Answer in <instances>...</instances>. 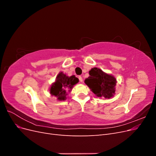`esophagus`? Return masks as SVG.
<instances>
[{"label": "esophagus", "instance_id": "1", "mask_svg": "<svg viewBox=\"0 0 156 156\" xmlns=\"http://www.w3.org/2000/svg\"><path fill=\"white\" fill-rule=\"evenodd\" d=\"M79 81L81 82V83H82L83 82V78H82V77L81 76H79Z\"/></svg>", "mask_w": 156, "mask_h": 156}]
</instances>
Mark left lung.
<instances>
[{
  "mask_svg": "<svg viewBox=\"0 0 156 156\" xmlns=\"http://www.w3.org/2000/svg\"><path fill=\"white\" fill-rule=\"evenodd\" d=\"M89 75L84 83L96 96L109 99L115 95L116 79L114 76L97 68H92Z\"/></svg>",
  "mask_w": 156,
  "mask_h": 156,
  "instance_id": "8db88e82",
  "label": "left lung"
}]
</instances>
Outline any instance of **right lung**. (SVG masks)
Masks as SVG:
<instances>
[{
  "label": "right lung",
  "mask_w": 156,
  "mask_h": 156,
  "mask_svg": "<svg viewBox=\"0 0 156 156\" xmlns=\"http://www.w3.org/2000/svg\"><path fill=\"white\" fill-rule=\"evenodd\" d=\"M79 82V79L75 75L67 76L63 72H60L56 78L55 82L51 84L50 94L57 98L58 101L66 100L68 92L72 90L73 86Z\"/></svg>",
  "instance_id": "right-lung-1"
}]
</instances>
